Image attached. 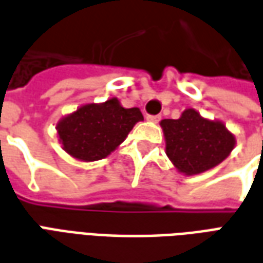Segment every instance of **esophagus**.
<instances>
[{
  "instance_id": "1",
  "label": "esophagus",
  "mask_w": 263,
  "mask_h": 263,
  "mask_svg": "<svg viewBox=\"0 0 263 263\" xmlns=\"http://www.w3.org/2000/svg\"><path fill=\"white\" fill-rule=\"evenodd\" d=\"M146 120L151 121V122H159L160 115H146Z\"/></svg>"
}]
</instances>
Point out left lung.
Segmentation results:
<instances>
[{
    "instance_id": "1",
    "label": "left lung",
    "mask_w": 263,
    "mask_h": 263,
    "mask_svg": "<svg viewBox=\"0 0 263 263\" xmlns=\"http://www.w3.org/2000/svg\"><path fill=\"white\" fill-rule=\"evenodd\" d=\"M166 155L183 175H198L226 159L235 146V137L220 121L203 118L193 108L184 109L179 120L160 121Z\"/></svg>"
}]
</instances>
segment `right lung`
I'll return each instance as SVG.
<instances>
[{"mask_svg": "<svg viewBox=\"0 0 263 263\" xmlns=\"http://www.w3.org/2000/svg\"><path fill=\"white\" fill-rule=\"evenodd\" d=\"M143 120L139 108H124L118 98L86 104L58 122L59 141L66 152L83 162L107 158Z\"/></svg>", "mask_w": 263, "mask_h": 263, "instance_id": "1", "label": "right lung"}]
</instances>
